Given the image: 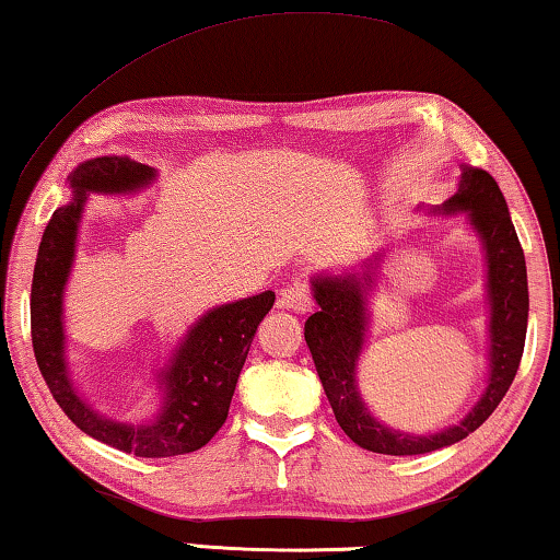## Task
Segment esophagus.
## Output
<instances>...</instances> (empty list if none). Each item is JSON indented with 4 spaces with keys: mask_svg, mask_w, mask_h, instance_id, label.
Wrapping results in <instances>:
<instances>
[{
    "mask_svg": "<svg viewBox=\"0 0 560 560\" xmlns=\"http://www.w3.org/2000/svg\"><path fill=\"white\" fill-rule=\"evenodd\" d=\"M279 306L289 308V312H294V314L312 312V294H308L306 283L294 281V283H289V287H283L279 294Z\"/></svg>",
    "mask_w": 560,
    "mask_h": 560,
    "instance_id": "1",
    "label": "esophagus"
}]
</instances>
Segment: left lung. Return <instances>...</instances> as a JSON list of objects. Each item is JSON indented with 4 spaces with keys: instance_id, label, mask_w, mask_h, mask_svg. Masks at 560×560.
<instances>
[{
    "instance_id": "left-lung-1",
    "label": "left lung",
    "mask_w": 560,
    "mask_h": 560,
    "mask_svg": "<svg viewBox=\"0 0 560 560\" xmlns=\"http://www.w3.org/2000/svg\"><path fill=\"white\" fill-rule=\"evenodd\" d=\"M428 213L463 215L480 238L486 254V302H488V380L478 402L460 422L432 432L392 430L370 412L362 399L357 370L370 334V296L377 289L382 252L364 258L354 269L319 273L312 279L316 312L304 324V339L319 374L334 417L347 438L380 455H424L455 445L493 415L518 372L525 329H528V273L518 233L508 213V203L490 173L465 165L457 190Z\"/></svg>"
}]
</instances>
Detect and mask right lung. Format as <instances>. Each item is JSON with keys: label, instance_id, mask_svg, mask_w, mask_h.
<instances>
[{"label": "right lung", "instance_id": "obj_1", "mask_svg": "<svg viewBox=\"0 0 560 560\" xmlns=\"http://www.w3.org/2000/svg\"><path fill=\"white\" fill-rule=\"evenodd\" d=\"M155 178V168L128 155L90 158L67 175L72 198L57 208L42 233L30 299L32 347L55 402L85 435L136 457L194 453L221 430L254 334L277 299L273 291H264L198 316L155 372L161 402L150 420L120 422L97 412L74 387L65 334V287L78 254L82 211L90 194H136Z\"/></svg>", "mask_w": 560, "mask_h": 560}]
</instances>
